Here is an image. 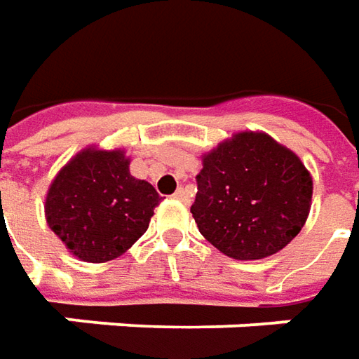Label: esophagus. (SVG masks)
<instances>
[{
  "label": "esophagus",
  "instance_id": "34e87169",
  "mask_svg": "<svg viewBox=\"0 0 359 359\" xmlns=\"http://www.w3.org/2000/svg\"><path fill=\"white\" fill-rule=\"evenodd\" d=\"M175 198H179L180 203H189V192H187V189H179V191L175 192Z\"/></svg>",
  "mask_w": 359,
  "mask_h": 359
}]
</instances>
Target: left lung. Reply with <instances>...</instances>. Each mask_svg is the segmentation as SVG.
Returning a JSON list of instances; mask_svg holds the SVG:
<instances>
[{"mask_svg":"<svg viewBox=\"0 0 359 359\" xmlns=\"http://www.w3.org/2000/svg\"><path fill=\"white\" fill-rule=\"evenodd\" d=\"M191 206L206 241L234 260L280 252L302 230L312 177L298 155L266 133L244 130L203 156Z\"/></svg>","mask_w":359,"mask_h":359,"instance_id":"1","label":"left lung"}]
</instances>
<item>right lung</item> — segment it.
I'll list each match as a JSON object with an SVG mask.
<instances>
[{"instance_id": "right-lung-1", "label": "right lung", "mask_w": 359, "mask_h": 359, "mask_svg": "<svg viewBox=\"0 0 359 359\" xmlns=\"http://www.w3.org/2000/svg\"><path fill=\"white\" fill-rule=\"evenodd\" d=\"M129 163L121 149H83L47 191V224L83 262L117 258L149 229L161 196L130 175Z\"/></svg>"}]
</instances>
